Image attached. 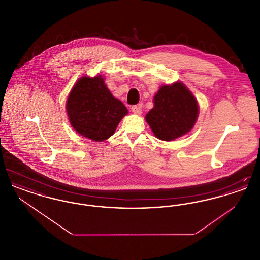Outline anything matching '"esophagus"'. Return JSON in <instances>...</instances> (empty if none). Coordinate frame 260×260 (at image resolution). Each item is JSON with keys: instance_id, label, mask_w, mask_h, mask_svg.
Masks as SVG:
<instances>
[{"instance_id": "esophagus-1", "label": "esophagus", "mask_w": 260, "mask_h": 260, "mask_svg": "<svg viewBox=\"0 0 260 260\" xmlns=\"http://www.w3.org/2000/svg\"><path fill=\"white\" fill-rule=\"evenodd\" d=\"M132 111L134 112L136 115H140L141 112H142L141 106H140V105H134V106L132 107Z\"/></svg>"}]
</instances>
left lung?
<instances>
[{
    "instance_id": "8db88e82",
    "label": "left lung",
    "mask_w": 260,
    "mask_h": 260,
    "mask_svg": "<svg viewBox=\"0 0 260 260\" xmlns=\"http://www.w3.org/2000/svg\"><path fill=\"white\" fill-rule=\"evenodd\" d=\"M198 102L182 83L161 86L154 96V107L145 116L153 134L165 141L189 133L197 121Z\"/></svg>"
}]
</instances>
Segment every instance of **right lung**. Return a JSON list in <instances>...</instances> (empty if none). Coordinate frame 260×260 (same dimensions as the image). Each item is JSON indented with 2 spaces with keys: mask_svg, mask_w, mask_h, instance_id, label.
I'll list each match as a JSON object with an SVG mask.
<instances>
[{
  "mask_svg": "<svg viewBox=\"0 0 260 260\" xmlns=\"http://www.w3.org/2000/svg\"><path fill=\"white\" fill-rule=\"evenodd\" d=\"M68 119L75 131L93 141H103L114 135L127 114L124 104L112 95L101 75L82 77L66 101Z\"/></svg>",
  "mask_w": 260,
  "mask_h": 260,
  "instance_id": "1",
  "label": "right lung"
}]
</instances>
